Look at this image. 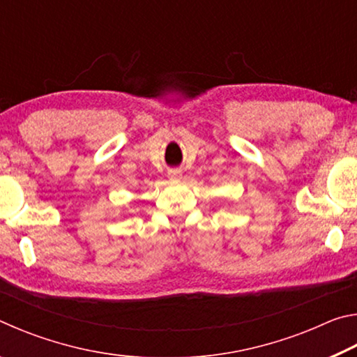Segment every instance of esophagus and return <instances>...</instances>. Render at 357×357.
I'll use <instances>...</instances> for the list:
<instances>
[{"label":"esophagus","instance_id":"1","mask_svg":"<svg viewBox=\"0 0 357 357\" xmlns=\"http://www.w3.org/2000/svg\"><path fill=\"white\" fill-rule=\"evenodd\" d=\"M168 176H170L172 179H176V178H179V172H170L168 173Z\"/></svg>","mask_w":357,"mask_h":357}]
</instances>
